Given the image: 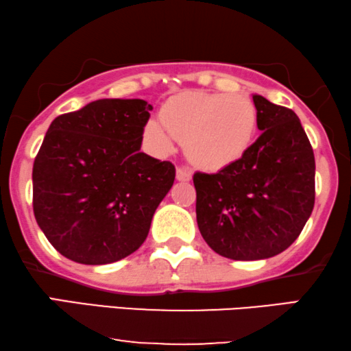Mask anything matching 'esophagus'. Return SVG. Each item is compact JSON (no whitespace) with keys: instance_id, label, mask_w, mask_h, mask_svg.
<instances>
[{"instance_id":"34e87169","label":"esophagus","mask_w":351,"mask_h":351,"mask_svg":"<svg viewBox=\"0 0 351 351\" xmlns=\"http://www.w3.org/2000/svg\"><path fill=\"white\" fill-rule=\"evenodd\" d=\"M191 179V171L186 166L177 167V180L180 182H189Z\"/></svg>"}]
</instances>
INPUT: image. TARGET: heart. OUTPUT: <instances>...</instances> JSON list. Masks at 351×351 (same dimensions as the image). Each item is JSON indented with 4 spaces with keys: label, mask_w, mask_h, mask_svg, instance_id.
<instances>
[{
    "label": "heart",
    "mask_w": 351,
    "mask_h": 351,
    "mask_svg": "<svg viewBox=\"0 0 351 351\" xmlns=\"http://www.w3.org/2000/svg\"><path fill=\"white\" fill-rule=\"evenodd\" d=\"M257 126V107L247 95L191 90L167 100L161 119L145 124V137L160 155L184 141L186 156L196 166L217 171L246 155Z\"/></svg>",
    "instance_id": "obj_1"
}]
</instances>
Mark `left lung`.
Masks as SVG:
<instances>
[{"instance_id":"8db88e82","label":"left lung","mask_w":351,"mask_h":351,"mask_svg":"<svg viewBox=\"0 0 351 351\" xmlns=\"http://www.w3.org/2000/svg\"><path fill=\"white\" fill-rule=\"evenodd\" d=\"M261 136L217 174L195 172L204 241L233 261H261L291 246L315 206V155L291 108L252 95Z\"/></svg>"}]
</instances>
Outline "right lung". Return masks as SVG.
<instances>
[{"instance_id":"add662e5","label":"right lung","mask_w":351,"mask_h":351,"mask_svg":"<svg viewBox=\"0 0 351 351\" xmlns=\"http://www.w3.org/2000/svg\"><path fill=\"white\" fill-rule=\"evenodd\" d=\"M152 105L100 99L57 117L33 162V213L62 256L105 265L137 251L176 167L141 152Z\"/></svg>"}]
</instances>
